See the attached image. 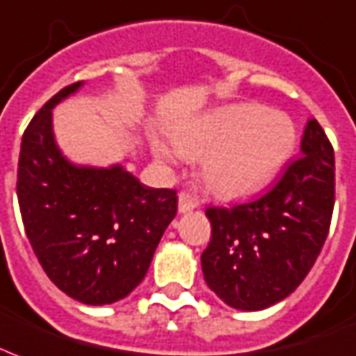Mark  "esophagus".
I'll return each mask as SVG.
<instances>
[{
	"label": "esophagus",
	"instance_id": "34e87169",
	"mask_svg": "<svg viewBox=\"0 0 356 356\" xmlns=\"http://www.w3.org/2000/svg\"><path fill=\"white\" fill-rule=\"evenodd\" d=\"M196 207V200L188 192H181L179 194V213H188Z\"/></svg>",
	"mask_w": 356,
	"mask_h": 356
}]
</instances>
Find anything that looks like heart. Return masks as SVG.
I'll use <instances>...</instances> for the list:
<instances>
[{"label":"heart","mask_w":356,"mask_h":356,"mask_svg":"<svg viewBox=\"0 0 356 356\" xmlns=\"http://www.w3.org/2000/svg\"><path fill=\"white\" fill-rule=\"evenodd\" d=\"M173 145L186 156H202V179L220 197H244L265 188L280 173L297 130L287 115L263 106L241 104L209 113L172 134ZM154 153L168 159L162 143Z\"/></svg>","instance_id":"1"}]
</instances>
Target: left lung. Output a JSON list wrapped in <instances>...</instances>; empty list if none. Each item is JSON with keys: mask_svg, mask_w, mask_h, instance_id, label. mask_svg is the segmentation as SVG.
<instances>
[{"mask_svg": "<svg viewBox=\"0 0 356 356\" xmlns=\"http://www.w3.org/2000/svg\"><path fill=\"white\" fill-rule=\"evenodd\" d=\"M273 188L254 202L207 207L202 254L207 286L237 310H263L291 295L314 267L334 209V149L316 119Z\"/></svg>", "mask_w": 356, "mask_h": 356, "instance_id": "left-lung-1", "label": "left lung"}]
</instances>
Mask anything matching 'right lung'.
I'll return each instance as SVG.
<instances>
[{
	"label": "right lung",
	"mask_w": 356,
	"mask_h": 356,
	"mask_svg": "<svg viewBox=\"0 0 356 356\" xmlns=\"http://www.w3.org/2000/svg\"><path fill=\"white\" fill-rule=\"evenodd\" d=\"M80 86L54 95L27 124L16 194L26 235L48 278L83 305H112L147 275L177 213V190L149 188L121 166H74L59 153L51 108Z\"/></svg>",
	"instance_id": "1"
}]
</instances>
